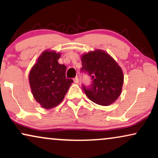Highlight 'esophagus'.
Returning a JSON list of instances; mask_svg holds the SVG:
<instances>
[{
    "label": "esophagus",
    "mask_w": 158,
    "mask_h": 158,
    "mask_svg": "<svg viewBox=\"0 0 158 158\" xmlns=\"http://www.w3.org/2000/svg\"><path fill=\"white\" fill-rule=\"evenodd\" d=\"M73 81H74V82H75L76 84H78V83H79V78H78L77 77H75V78H74V79H73Z\"/></svg>",
    "instance_id": "obj_1"
}]
</instances>
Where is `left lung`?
<instances>
[{
  "label": "left lung",
  "instance_id": "1",
  "mask_svg": "<svg viewBox=\"0 0 158 158\" xmlns=\"http://www.w3.org/2000/svg\"><path fill=\"white\" fill-rule=\"evenodd\" d=\"M81 71L91 77L90 87L83 86L87 98L94 103L109 106L121 95L123 84V71L108 52L95 50L81 56Z\"/></svg>",
  "mask_w": 158,
  "mask_h": 158
}]
</instances>
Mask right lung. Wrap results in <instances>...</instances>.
Here are the masks:
<instances>
[{
    "instance_id": "right-lung-1",
    "label": "right lung",
    "mask_w": 158,
    "mask_h": 158,
    "mask_svg": "<svg viewBox=\"0 0 158 158\" xmlns=\"http://www.w3.org/2000/svg\"><path fill=\"white\" fill-rule=\"evenodd\" d=\"M60 57V52L46 50L29 72L31 93L43 108L51 109L58 106L73 83L72 79H66V66L58 62Z\"/></svg>"
}]
</instances>
